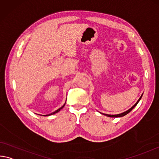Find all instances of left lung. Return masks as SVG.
<instances>
[{
  "instance_id": "8db88e82",
  "label": "left lung",
  "mask_w": 159,
  "mask_h": 159,
  "mask_svg": "<svg viewBox=\"0 0 159 159\" xmlns=\"http://www.w3.org/2000/svg\"><path fill=\"white\" fill-rule=\"evenodd\" d=\"M142 95H143V94L141 95V97L139 98V100H137V102L135 103V104L133 105V106L131 107V108H129V110H127V111H125V112H122V113H120V114H117V115H108V114H105V113H102V112H100V114H102V115H105V116H107V117H123V116H125V115H127L128 113L129 112H130L131 111H132V110L134 109V108L137 106V105L139 103V102L140 101V100H141V98H142Z\"/></svg>"
}]
</instances>
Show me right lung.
<instances>
[{
	"instance_id": "obj_1",
	"label": "right lung",
	"mask_w": 159,
	"mask_h": 159,
	"mask_svg": "<svg viewBox=\"0 0 159 159\" xmlns=\"http://www.w3.org/2000/svg\"><path fill=\"white\" fill-rule=\"evenodd\" d=\"M65 104H66V102H65V103H64V105H63V106H61V107H60V108H59V109H58V110H56V111H54V112H52V113H51V114H49V115H42V116H49V115H54V114H56V113H57V112H59L60 111V110H61L62 109V108L64 107V105H65Z\"/></svg>"
}]
</instances>
